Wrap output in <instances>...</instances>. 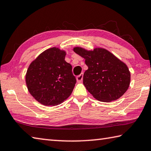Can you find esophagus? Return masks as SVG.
Returning <instances> with one entry per match:
<instances>
[{
	"mask_svg": "<svg viewBox=\"0 0 151 151\" xmlns=\"http://www.w3.org/2000/svg\"><path fill=\"white\" fill-rule=\"evenodd\" d=\"M83 73H81L80 75L77 76V81L78 82H81V81L83 80Z\"/></svg>",
	"mask_w": 151,
	"mask_h": 151,
	"instance_id": "34e87169",
	"label": "esophagus"
}]
</instances>
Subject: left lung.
<instances>
[{
	"instance_id": "left-lung-1",
	"label": "left lung",
	"mask_w": 151,
	"mask_h": 151,
	"mask_svg": "<svg viewBox=\"0 0 151 151\" xmlns=\"http://www.w3.org/2000/svg\"><path fill=\"white\" fill-rule=\"evenodd\" d=\"M73 50L86 59L88 70L83 74V83L95 98L109 102L119 99L125 93L131 80L126 64L103 48L87 51L77 47Z\"/></svg>"
}]
</instances>
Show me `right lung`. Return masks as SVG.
<instances>
[{
  "instance_id": "right-lung-1",
  "label": "right lung",
  "mask_w": 151,
  "mask_h": 151,
  "mask_svg": "<svg viewBox=\"0 0 151 151\" xmlns=\"http://www.w3.org/2000/svg\"><path fill=\"white\" fill-rule=\"evenodd\" d=\"M65 55L64 51L52 47L42 52L29 66L26 85L30 94L42 104L57 105L72 93L76 79Z\"/></svg>"
}]
</instances>
